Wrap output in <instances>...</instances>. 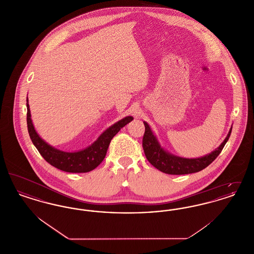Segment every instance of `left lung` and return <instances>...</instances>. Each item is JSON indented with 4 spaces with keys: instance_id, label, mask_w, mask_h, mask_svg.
<instances>
[{
    "instance_id": "obj_1",
    "label": "left lung",
    "mask_w": 254,
    "mask_h": 254,
    "mask_svg": "<svg viewBox=\"0 0 254 254\" xmlns=\"http://www.w3.org/2000/svg\"><path fill=\"white\" fill-rule=\"evenodd\" d=\"M145 125V134L143 137V148L145 152V157L147 161L160 171L172 174V175H182V174H190L201 171L205 169L208 165H210L218 155L221 153L222 149L228 142L230 138L232 127L229 131L228 136L224 140V142L219 145L214 151L205 155L204 157L188 159V158L178 157L173 154H170L166 151L158 142L156 137L151 131L147 123L144 122Z\"/></svg>"
}]
</instances>
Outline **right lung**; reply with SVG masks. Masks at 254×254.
Here are the masks:
<instances>
[{"label":"right lung","mask_w":254,"mask_h":254,"mask_svg":"<svg viewBox=\"0 0 254 254\" xmlns=\"http://www.w3.org/2000/svg\"><path fill=\"white\" fill-rule=\"evenodd\" d=\"M26 108L28 133L33 145L36 146L40 154L56 169L72 173L88 172L96 169L106 157L112 138L119 132L122 127L133 120L131 116L125 117L102 133L92 145L87 146L85 149L77 152H65L49 145L38 135L31 120L28 99H26Z\"/></svg>","instance_id":"add662e5"}]
</instances>
